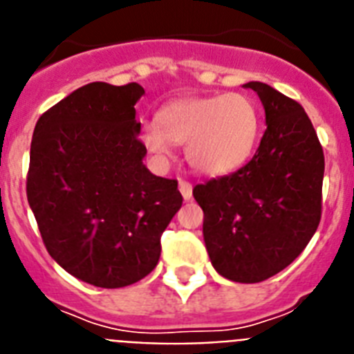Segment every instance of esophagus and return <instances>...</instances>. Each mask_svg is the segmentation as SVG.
Here are the masks:
<instances>
[{
    "label": "esophagus",
    "mask_w": 354,
    "mask_h": 354,
    "mask_svg": "<svg viewBox=\"0 0 354 354\" xmlns=\"http://www.w3.org/2000/svg\"><path fill=\"white\" fill-rule=\"evenodd\" d=\"M178 187H180V192L181 196H183V199H185V201H190V199H192V185H190L189 181L181 180Z\"/></svg>",
    "instance_id": "34e87169"
}]
</instances>
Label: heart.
Listing matches in <instances>:
<instances>
[{"label": "heart", "mask_w": 354, "mask_h": 354, "mask_svg": "<svg viewBox=\"0 0 354 354\" xmlns=\"http://www.w3.org/2000/svg\"><path fill=\"white\" fill-rule=\"evenodd\" d=\"M260 137V110L245 94L185 97L160 110L158 124L146 122L142 142L158 160L174 144H185L190 167L207 176H226L251 158Z\"/></svg>", "instance_id": "1"}]
</instances>
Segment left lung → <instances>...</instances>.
<instances>
[{
	"label": "left lung",
	"mask_w": 354,
	"mask_h": 354,
	"mask_svg": "<svg viewBox=\"0 0 354 354\" xmlns=\"http://www.w3.org/2000/svg\"><path fill=\"white\" fill-rule=\"evenodd\" d=\"M267 130L253 158L228 176L196 185L203 236L214 269L258 283L290 266L321 221L324 153L305 109L262 82Z\"/></svg>",
	"instance_id": "obj_1"
}]
</instances>
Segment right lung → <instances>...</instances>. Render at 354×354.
<instances>
[{
  "label": "right lung",
  "mask_w": 354,
  "mask_h": 354,
  "mask_svg": "<svg viewBox=\"0 0 354 354\" xmlns=\"http://www.w3.org/2000/svg\"><path fill=\"white\" fill-rule=\"evenodd\" d=\"M139 84L84 85L44 112L30 147L26 196L46 250L85 283L121 288L158 263L181 207L176 180L144 165Z\"/></svg>",
  "instance_id": "add662e5"
}]
</instances>
